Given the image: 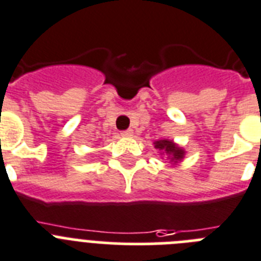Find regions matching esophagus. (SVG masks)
Masks as SVG:
<instances>
[{
  "label": "esophagus",
  "instance_id": "1",
  "mask_svg": "<svg viewBox=\"0 0 261 261\" xmlns=\"http://www.w3.org/2000/svg\"><path fill=\"white\" fill-rule=\"evenodd\" d=\"M134 135V131L131 130H126V131H122V137H124V138H130V137H133Z\"/></svg>",
  "mask_w": 261,
  "mask_h": 261
}]
</instances>
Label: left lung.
<instances>
[{
  "label": "left lung",
  "mask_w": 261,
  "mask_h": 261,
  "mask_svg": "<svg viewBox=\"0 0 261 261\" xmlns=\"http://www.w3.org/2000/svg\"><path fill=\"white\" fill-rule=\"evenodd\" d=\"M155 148L159 149L162 153H165L168 156V159L171 160L173 164L181 162L184 159L185 151L181 147H178L177 144L173 143V140L169 139H162V140H156Z\"/></svg>",
  "instance_id": "left-lung-1"
}]
</instances>
